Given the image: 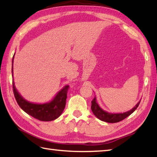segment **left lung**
<instances>
[{
    "instance_id": "left-lung-1",
    "label": "left lung",
    "mask_w": 157,
    "mask_h": 157,
    "mask_svg": "<svg viewBox=\"0 0 157 157\" xmlns=\"http://www.w3.org/2000/svg\"><path fill=\"white\" fill-rule=\"evenodd\" d=\"M140 102V101H139V102L137 103V105L135 106L132 109L129 110V111H127V112H124L123 113H111L102 110V109L99 107V105H98V103L96 102V98L95 97L94 98V100L91 101V110L94 115L101 121L110 123H118V122H120L124 120V119L126 118L127 116L131 115V114L136 109L137 107H139Z\"/></svg>"
}]
</instances>
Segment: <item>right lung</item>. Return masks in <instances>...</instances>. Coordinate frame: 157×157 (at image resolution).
<instances>
[{
    "label": "right lung",
    "instance_id": "1",
    "mask_svg": "<svg viewBox=\"0 0 157 157\" xmlns=\"http://www.w3.org/2000/svg\"><path fill=\"white\" fill-rule=\"evenodd\" d=\"M12 73L13 74V59ZM13 92L18 105L22 109L29 115L41 121H51L57 118L63 112L66 106V101L67 98V92L69 86H65L58 92L56 96L52 101L45 104H34L28 102L18 94L14 86V81L12 82Z\"/></svg>",
    "mask_w": 157,
    "mask_h": 157
}]
</instances>
